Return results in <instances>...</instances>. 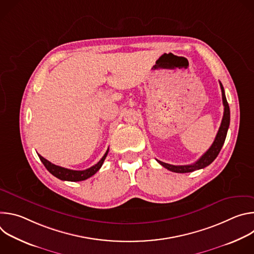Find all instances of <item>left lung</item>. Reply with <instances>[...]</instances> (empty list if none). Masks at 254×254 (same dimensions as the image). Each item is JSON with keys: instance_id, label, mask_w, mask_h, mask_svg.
<instances>
[{"instance_id": "1", "label": "left lung", "mask_w": 254, "mask_h": 254, "mask_svg": "<svg viewBox=\"0 0 254 254\" xmlns=\"http://www.w3.org/2000/svg\"><path fill=\"white\" fill-rule=\"evenodd\" d=\"M220 87H221L222 100H223V105H224V114H223L221 126L219 127L218 132H217V134H216V137L212 143V146L197 162H195L194 164H191V165L174 166V165H170V164H167V163L157 160L158 163L161 164L164 168L168 169L169 171L175 172V173H190V172L200 170V169H203V168L209 166L217 158V156H218V154L220 153V151L223 147V143L225 141L227 130H228L229 124H230V110H229V105H228V102H227V99L225 96L224 88H223V85L221 82H220Z\"/></svg>"}]
</instances>
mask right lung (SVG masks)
<instances>
[{"label": "right lung", "mask_w": 254, "mask_h": 254, "mask_svg": "<svg viewBox=\"0 0 254 254\" xmlns=\"http://www.w3.org/2000/svg\"><path fill=\"white\" fill-rule=\"evenodd\" d=\"M108 154V149L105 152V154L103 155V157L101 158V160L95 164L94 166L83 170V171H75V170H70V169H66L60 166H56L54 164H52L51 162L47 161L46 159H44L42 156L38 155L41 162L43 163V165L45 166V168L56 178L62 180V181H70V182H78V181H84L88 178H90L91 176H93L102 166L106 156Z\"/></svg>", "instance_id": "add662e5"}]
</instances>
